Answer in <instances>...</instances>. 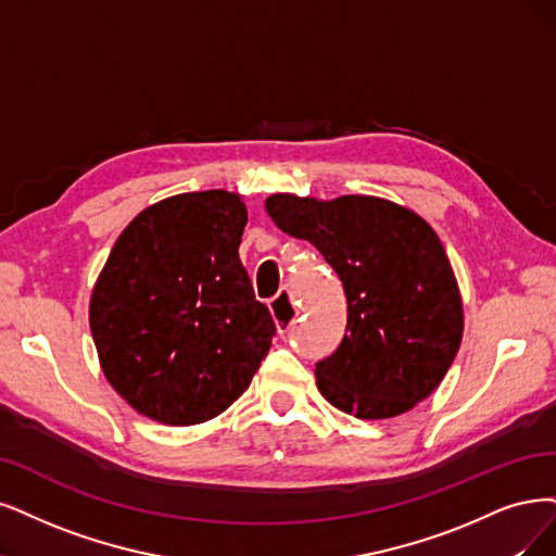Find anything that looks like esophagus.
<instances>
[{
  "mask_svg": "<svg viewBox=\"0 0 556 556\" xmlns=\"http://www.w3.org/2000/svg\"><path fill=\"white\" fill-rule=\"evenodd\" d=\"M270 314L275 318V325H277V332L283 337L289 334L291 327L295 325L298 320V306L293 302V295L289 293V289H281L273 300H270Z\"/></svg>",
  "mask_w": 556,
  "mask_h": 556,
  "instance_id": "obj_1",
  "label": "esophagus"
}]
</instances>
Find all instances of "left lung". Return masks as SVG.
I'll list each match as a JSON object with an SVG mask.
<instances>
[{
  "mask_svg": "<svg viewBox=\"0 0 556 556\" xmlns=\"http://www.w3.org/2000/svg\"><path fill=\"white\" fill-rule=\"evenodd\" d=\"M265 211L283 233L309 240L343 283L348 325L316 364L320 394L359 419L399 417L433 394L460 348L463 300L430 224L364 194H273Z\"/></svg>",
  "mask_w": 556,
  "mask_h": 556,
  "instance_id": "left-lung-1",
  "label": "left lung"
}]
</instances>
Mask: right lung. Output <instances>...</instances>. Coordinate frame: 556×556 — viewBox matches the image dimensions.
<instances>
[{
  "mask_svg": "<svg viewBox=\"0 0 556 556\" xmlns=\"http://www.w3.org/2000/svg\"><path fill=\"white\" fill-rule=\"evenodd\" d=\"M247 208L224 190L162 199L114 242L89 304L102 374L139 415L192 426L250 387L277 327L238 247Z\"/></svg>",
  "mask_w": 556,
  "mask_h": 556,
  "instance_id": "add662e5",
  "label": "right lung"
}]
</instances>
